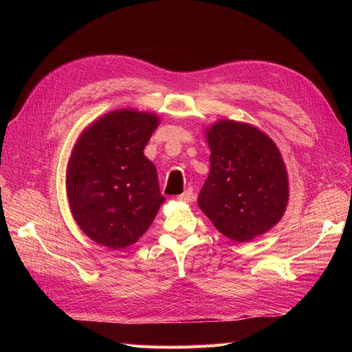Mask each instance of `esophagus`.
I'll list each match as a JSON object with an SVG mask.
<instances>
[{
	"instance_id": "obj_1",
	"label": "esophagus",
	"mask_w": 352,
	"mask_h": 352,
	"mask_svg": "<svg viewBox=\"0 0 352 352\" xmlns=\"http://www.w3.org/2000/svg\"><path fill=\"white\" fill-rule=\"evenodd\" d=\"M177 199L182 201V202H192V201L195 199V195H194V192H192V189H186L184 194H180V195L177 197Z\"/></svg>"
}]
</instances>
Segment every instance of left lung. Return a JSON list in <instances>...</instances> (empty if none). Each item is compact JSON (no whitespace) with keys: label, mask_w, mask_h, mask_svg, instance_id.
I'll list each match as a JSON object with an SVG mask.
<instances>
[{"label":"left lung","mask_w":352,"mask_h":352,"mask_svg":"<svg viewBox=\"0 0 352 352\" xmlns=\"http://www.w3.org/2000/svg\"><path fill=\"white\" fill-rule=\"evenodd\" d=\"M210 175L198 206L223 235L247 242L280 220L287 176L278 146L257 127L220 120L207 131Z\"/></svg>","instance_id":"8db88e82"}]
</instances>
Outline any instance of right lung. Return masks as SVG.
I'll return each mask as SVG.
<instances>
[{
    "label": "right lung",
    "mask_w": 352,
    "mask_h": 352,
    "mask_svg": "<svg viewBox=\"0 0 352 352\" xmlns=\"http://www.w3.org/2000/svg\"><path fill=\"white\" fill-rule=\"evenodd\" d=\"M158 124L155 114L120 110L82 133L67 167L72 214L87 235L110 250L135 243L166 198L144 150Z\"/></svg>",
    "instance_id": "obj_1"
}]
</instances>
